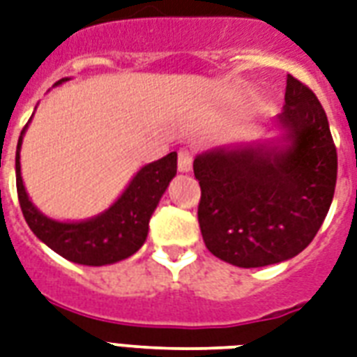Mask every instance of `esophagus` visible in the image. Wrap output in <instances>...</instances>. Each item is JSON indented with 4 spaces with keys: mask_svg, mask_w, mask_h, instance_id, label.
I'll return each mask as SVG.
<instances>
[{
    "mask_svg": "<svg viewBox=\"0 0 357 357\" xmlns=\"http://www.w3.org/2000/svg\"><path fill=\"white\" fill-rule=\"evenodd\" d=\"M178 168L179 172H190V170H192V151H190V149H179Z\"/></svg>",
    "mask_w": 357,
    "mask_h": 357,
    "instance_id": "1",
    "label": "esophagus"
}]
</instances>
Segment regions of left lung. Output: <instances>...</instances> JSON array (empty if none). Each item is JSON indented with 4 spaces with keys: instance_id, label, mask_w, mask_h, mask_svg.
<instances>
[{
    "instance_id": "8db88e82",
    "label": "left lung",
    "mask_w": 357,
    "mask_h": 357,
    "mask_svg": "<svg viewBox=\"0 0 357 357\" xmlns=\"http://www.w3.org/2000/svg\"><path fill=\"white\" fill-rule=\"evenodd\" d=\"M282 144L215 148L192 162L198 222L211 255L238 268L284 262L305 249L330 211L337 149L328 116L305 84L287 76L277 116Z\"/></svg>"
}]
</instances>
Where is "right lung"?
<instances>
[{
	"label": "right lung",
	"instance_id": "right-lung-1",
	"mask_svg": "<svg viewBox=\"0 0 357 357\" xmlns=\"http://www.w3.org/2000/svg\"><path fill=\"white\" fill-rule=\"evenodd\" d=\"M65 80L69 78L56 82V86ZM26 129L27 125L22 129L16 146V190L31 232L59 257L84 266H106L135 255L148 238L149 219L160 197L178 172V153L172 151L140 168L123 195L97 217L88 221L61 222L40 213L27 197L20 174L22 136Z\"/></svg>",
	"mask_w": 357,
	"mask_h": 357
}]
</instances>
